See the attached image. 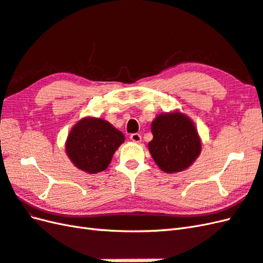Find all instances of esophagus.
Here are the masks:
<instances>
[{
    "mask_svg": "<svg viewBox=\"0 0 263 263\" xmlns=\"http://www.w3.org/2000/svg\"><path fill=\"white\" fill-rule=\"evenodd\" d=\"M130 139L134 143H141L142 141V136L139 134H132L130 135Z\"/></svg>",
    "mask_w": 263,
    "mask_h": 263,
    "instance_id": "obj_1",
    "label": "esophagus"
}]
</instances>
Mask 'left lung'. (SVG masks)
I'll use <instances>...</instances> for the list:
<instances>
[{
    "instance_id": "left-lung-1",
    "label": "left lung",
    "mask_w": 263,
    "mask_h": 263,
    "mask_svg": "<svg viewBox=\"0 0 263 263\" xmlns=\"http://www.w3.org/2000/svg\"><path fill=\"white\" fill-rule=\"evenodd\" d=\"M153 139L149 153L156 165L165 173L184 171L201 152V139L188 116L178 111L162 112L152 121Z\"/></svg>"
}]
</instances>
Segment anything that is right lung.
<instances>
[{
	"label": "right lung",
	"instance_id": "add662e5",
	"mask_svg": "<svg viewBox=\"0 0 263 263\" xmlns=\"http://www.w3.org/2000/svg\"><path fill=\"white\" fill-rule=\"evenodd\" d=\"M125 136L109 121L84 117L75 124L65 143V151L79 170L96 174L104 171Z\"/></svg>",
	"mask_w": 263,
	"mask_h": 263
}]
</instances>
